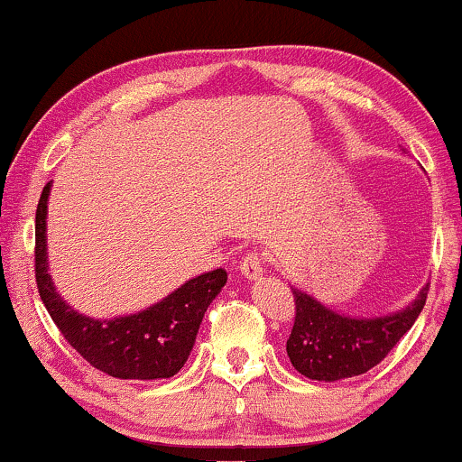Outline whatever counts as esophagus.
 <instances>
[{
  "instance_id": "esophagus-1",
  "label": "esophagus",
  "mask_w": 462,
  "mask_h": 462,
  "mask_svg": "<svg viewBox=\"0 0 462 462\" xmlns=\"http://www.w3.org/2000/svg\"><path fill=\"white\" fill-rule=\"evenodd\" d=\"M240 272L244 278H248V281H257V278L263 276L265 265H263V259H261V254L248 253L246 257L240 261Z\"/></svg>"
}]
</instances>
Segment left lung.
<instances>
[{"label": "left lung", "instance_id": "8db88e82", "mask_svg": "<svg viewBox=\"0 0 462 462\" xmlns=\"http://www.w3.org/2000/svg\"><path fill=\"white\" fill-rule=\"evenodd\" d=\"M293 289L295 323L287 356L298 373L315 381L357 377L383 360L420 317L429 284L405 309L379 317H351Z\"/></svg>", "mask_w": 462, "mask_h": 462}]
</instances>
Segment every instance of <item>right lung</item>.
<instances>
[{
    "label": "right lung",
    "mask_w": 462,
    "mask_h": 462,
    "mask_svg": "<svg viewBox=\"0 0 462 462\" xmlns=\"http://www.w3.org/2000/svg\"><path fill=\"white\" fill-rule=\"evenodd\" d=\"M51 181L36 209V282L42 304L64 338L94 368L117 379H169L195 346L205 310L226 284V272H205L133 315L94 319L74 310L49 272L47 212Z\"/></svg>",
    "instance_id": "obj_1"
}]
</instances>
